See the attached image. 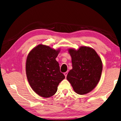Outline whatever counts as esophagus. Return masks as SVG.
Listing matches in <instances>:
<instances>
[{"instance_id":"1","label":"esophagus","mask_w":121,"mask_h":121,"mask_svg":"<svg viewBox=\"0 0 121 121\" xmlns=\"http://www.w3.org/2000/svg\"><path fill=\"white\" fill-rule=\"evenodd\" d=\"M67 74H68V72H65V73H64V75H65V77H67Z\"/></svg>"}]
</instances>
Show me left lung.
Wrapping results in <instances>:
<instances>
[{
	"instance_id": "1",
	"label": "left lung",
	"mask_w": 121,
	"mask_h": 121,
	"mask_svg": "<svg viewBox=\"0 0 121 121\" xmlns=\"http://www.w3.org/2000/svg\"><path fill=\"white\" fill-rule=\"evenodd\" d=\"M73 69L67 79L75 92L85 95L97 86L102 70L101 59L93 48L81 46L78 50L70 48Z\"/></svg>"
}]
</instances>
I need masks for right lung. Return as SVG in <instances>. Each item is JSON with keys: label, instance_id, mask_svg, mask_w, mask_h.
Instances as JSON below:
<instances>
[{"label": "right lung", "instance_id": "obj_1", "mask_svg": "<svg viewBox=\"0 0 121 121\" xmlns=\"http://www.w3.org/2000/svg\"><path fill=\"white\" fill-rule=\"evenodd\" d=\"M60 51L38 45L30 51L26 61V74L32 89L44 98L52 97L65 76L56 59Z\"/></svg>", "mask_w": 121, "mask_h": 121}]
</instances>
